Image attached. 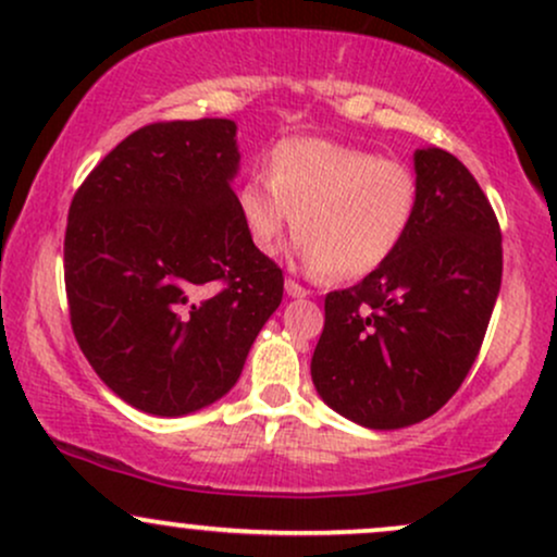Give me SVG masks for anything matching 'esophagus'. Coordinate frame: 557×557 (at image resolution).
Returning a JSON list of instances; mask_svg holds the SVG:
<instances>
[{
    "instance_id": "esophagus-1",
    "label": "esophagus",
    "mask_w": 557,
    "mask_h": 557,
    "mask_svg": "<svg viewBox=\"0 0 557 557\" xmlns=\"http://www.w3.org/2000/svg\"><path fill=\"white\" fill-rule=\"evenodd\" d=\"M285 293L290 298H306V296H309V290H306L304 285H298L296 280H285Z\"/></svg>"
}]
</instances>
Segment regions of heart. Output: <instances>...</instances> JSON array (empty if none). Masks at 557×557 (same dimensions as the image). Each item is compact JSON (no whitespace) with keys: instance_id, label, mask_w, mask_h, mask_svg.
<instances>
[{"instance_id":"obj_1","label":"heart","mask_w":557,"mask_h":557,"mask_svg":"<svg viewBox=\"0 0 557 557\" xmlns=\"http://www.w3.org/2000/svg\"><path fill=\"white\" fill-rule=\"evenodd\" d=\"M238 212L257 251L274 253L296 227L300 264L343 283L398 251L419 212V177L367 149L290 138L274 146L270 177L240 183Z\"/></svg>"}]
</instances>
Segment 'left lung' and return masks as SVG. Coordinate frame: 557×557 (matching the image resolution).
I'll return each mask as SVG.
<instances>
[{
    "label": "left lung",
    "mask_w": 557,
    "mask_h": 557,
    "mask_svg": "<svg viewBox=\"0 0 557 557\" xmlns=\"http://www.w3.org/2000/svg\"><path fill=\"white\" fill-rule=\"evenodd\" d=\"M419 212L385 264L327 293L311 380L332 411L400 430L437 413L476 361L503 280L487 196L443 149H417Z\"/></svg>",
    "instance_id": "obj_1"
}]
</instances>
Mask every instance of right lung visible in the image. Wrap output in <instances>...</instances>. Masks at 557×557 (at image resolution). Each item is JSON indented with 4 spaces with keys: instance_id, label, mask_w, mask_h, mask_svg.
<instances>
[{
    "instance_id": "obj_1",
    "label": "right lung",
    "mask_w": 557,
    "mask_h": 557,
    "mask_svg": "<svg viewBox=\"0 0 557 557\" xmlns=\"http://www.w3.org/2000/svg\"><path fill=\"white\" fill-rule=\"evenodd\" d=\"M235 131L220 117L140 127L70 203L75 341L99 380L151 417L227 395L283 300V270L253 248L238 212Z\"/></svg>"
}]
</instances>
